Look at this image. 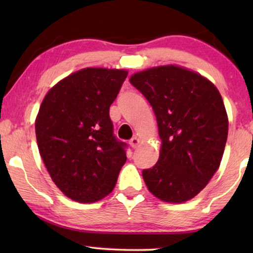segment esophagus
<instances>
[{
    "label": "esophagus",
    "instance_id": "obj_1",
    "mask_svg": "<svg viewBox=\"0 0 253 253\" xmlns=\"http://www.w3.org/2000/svg\"><path fill=\"white\" fill-rule=\"evenodd\" d=\"M139 143H140V140L138 139L137 137H133V138H131V139H130L129 145H130V146L132 147V148H136V147L138 146V145H139Z\"/></svg>",
    "mask_w": 253,
    "mask_h": 253
}]
</instances>
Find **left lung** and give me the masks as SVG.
I'll list each match as a JSON object with an SVG mask.
<instances>
[{
	"label": "left lung",
	"mask_w": 253,
	"mask_h": 253,
	"mask_svg": "<svg viewBox=\"0 0 253 253\" xmlns=\"http://www.w3.org/2000/svg\"><path fill=\"white\" fill-rule=\"evenodd\" d=\"M130 83L154 110L162 144L159 161L144 169L150 192L166 203H184L205 188L219 168L228 117L217 88L176 65L137 72Z\"/></svg>",
	"instance_id": "obj_1"
}]
</instances>
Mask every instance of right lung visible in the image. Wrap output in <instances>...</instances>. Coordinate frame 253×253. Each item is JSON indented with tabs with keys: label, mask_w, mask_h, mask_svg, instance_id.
<instances>
[{
	"label": "right lung",
	"mask_w": 253,
	"mask_h": 253,
	"mask_svg": "<svg viewBox=\"0 0 253 253\" xmlns=\"http://www.w3.org/2000/svg\"><path fill=\"white\" fill-rule=\"evenodd\" d=\"M127 71L86 68L58 82L36 120L38 147L65 196L94 203L113 191L126 161V144L114 134L109 107Z\"/></svg>",
	"instance_id": "right-lung-1"
}]
</instances>
